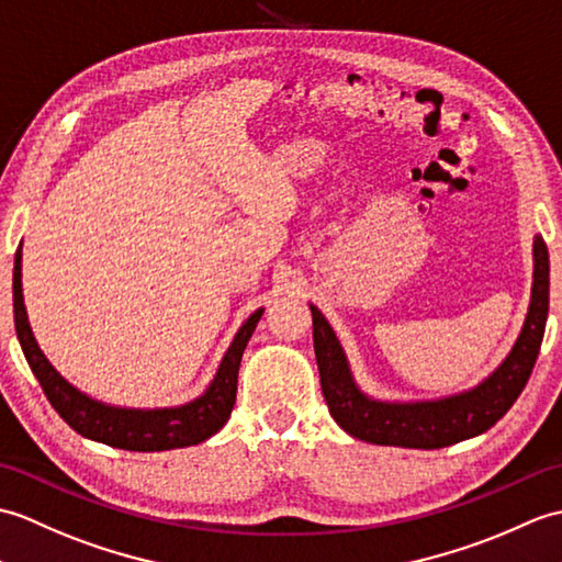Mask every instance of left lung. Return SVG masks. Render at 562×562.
Instances as JSON below:
<instances>
[{
  "label": "left lung",
  "instance_id": "left-lung-1",
  "mask_svg": "<svg viewBox=\"0 0 562 562\" xmlns=\"http://www.w3.org/2000/svg\"><path fill=\"white\" fill-rule=\"evenodd\" d=\"M310 310H313V339L322 394L331 418L348 435L372 445L440 450V447L476 438L493 428L525 390L536 356H539L548 317V247L541 235H536L531 303L513 351L479 386L438 398V402H375L360 392L329 322L315 305H310Z\"/></svg>",
  "mask_w": 562,
  "mask_h": 562
}]
</instances>
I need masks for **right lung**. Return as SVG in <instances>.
I'll return each mask as SVG.
<instances>
[{
	"mask_svg": "<svg viewBox=\"0 0 562 562\" xmlns=\"http://www.w3.org/2000/svg\"><path fill=\"white\" fill-rule=\"evenodd\" d=\"M265 310H257L247 317V322L235 334L231 348L221 360L214 382L209 390L194 398V402L176 408H117L93 402L91 396L81 394L71 386L59 372L49 366L45 353L37 348L35 336L31 331L26 305L21 293V247L14 259V322L19 344L23 348L33 375L41 382L47 402L53 404L57 414L65 418L69 428L95 442H103L117 450L130 452H164L176 447H190L209 440L211 435L223 428L231 418V411L238 394V370L245 353V346L252 336L257 322Z\"/></svg>",
	"mask_w": 562,
	"mask_h": 562,
	"instance_id": "obj_1",
	"label": "right lung"
}]
</instances>
